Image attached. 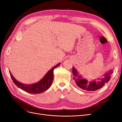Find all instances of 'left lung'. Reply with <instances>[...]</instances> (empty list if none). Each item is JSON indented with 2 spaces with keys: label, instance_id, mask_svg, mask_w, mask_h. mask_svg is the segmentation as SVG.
Wrapping results in <instances>:
<instances>
[{
  "label": "left lung",
  "instance_id": "1",
  "mask_svg": "<svg viewBox=\"0 0 122 122\" xmlns=\"http://www.w3.org/2000/svg\"><path fill=\"white\" fill-rule=\"evenodd\" d=\"M73 74L74 75L73 79L76 85L80 88L87 91H95L103 87L104 85L110 80L112 74V71L110 70L107 73L105 74L104 76L99 80V81H95L88 82L87 80L82 79L81 76H79L77 70L74 67L72 69Z\"/></svg>",
  "mask_w": 122,
  "mask_h": 122
}]
</instances>
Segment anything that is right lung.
Wrapping results in <instances>:
<instances>
[{"instance_id":"1","label":"right lung","mask_w":122,"mask_h":122,"mask_svg":"<svg viewBox=\"0 0 122 122\" xmlns=\"http://www.w3.org/2000/svg\"><path fill=\"white\" fill-rule=\"evenodd\" d=\"M60 64L61 63H59L52 67L44 76V77L42 79L37 82L33 84L26 85L22 84V83L17 81L15 78L13 76L10 72L9 73L13 81L14 82L17 86L22 89L23 91L28 93L38 94L46 91L50 87L53 80V70L55 68L59 66Z\"/></svg>"}]
</instances>
